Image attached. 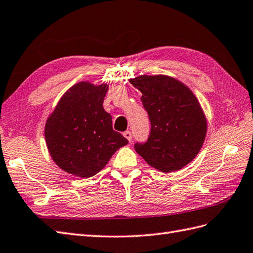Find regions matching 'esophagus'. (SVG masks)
<instances>
[{
    "mask_svg": "<svg viewBox=\"0 0 253 253\" xmlns=\"http://www.w3.org/2000/svg\"><path fill=\"white\" fill-rule=\"evenodd\" d=\"M123 134H124V137H125L129 142H131V140H132V133H131V131L127 130V131H125Z\"/></svg>",
    "mask_w": 253,
    "mask_h": 253,
    "instance_id": "obj_1",
    "label": "esophagus"
}]
</instances>
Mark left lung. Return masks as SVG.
Listing matches in <instances>:
<instances>
[{"label":"left lung","instance_id":"1","mask_svg":"<svg viewBox=\"0 0 253 253\" xmlns=\"http://www.w3.org/2000/svg\"><path fill=\"white\" fill-rule=\"evenodd\" d=\"M129 82L142 93L152 126L145 143L134 144L135 152L160 172L183 169L199 154L207 131L206 116L196 95L166 75H143Z\"/></svg>","mask_w":253,"mask_h":253}]
</instances>
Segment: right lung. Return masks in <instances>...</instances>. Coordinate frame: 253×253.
Returning a JSON list of instances; mask_svg holds the SVG:
<instances>
[{
  "instance_id": "right-lung-1",
  "label": "right lung",
  "mask_w": 253,
  "mask_h": 253,
  "mask_svg": "<svg viewBox=\"0 0 253 253\" xmlns=\"http://www.w3.org/2000/svg\"><path fill=\"white\" fill-rule=\"evenodd\" d=\"M108 84L82 81L68 88L44 125L50 156L65 172L88 178L106 167L128 143L114 131L112 118L102 107Z\"/></svg>"
}]
</instances>
